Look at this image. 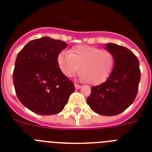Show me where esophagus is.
Here are the masks:
<instances>
[{
  "label": "esophagus",
  "instance_id": "1",
  "mask_svg": "<svg viewBox=\"0 0 152 152\" xmlns=\"http://www.w3.org/2000/svg\"><path fill=\"white\" fill-rule=\"evenodd\" d=\"M75 88H76V90H79L81 88V86L80 85H78V84H75Z\"/></svg>",
  "mask_w": 152,
  "mask_h": 152
}]
</instances>
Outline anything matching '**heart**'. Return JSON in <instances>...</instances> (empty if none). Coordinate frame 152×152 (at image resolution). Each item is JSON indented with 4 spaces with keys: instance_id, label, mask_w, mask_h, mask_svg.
<instances>
[{
    "instance_id": "obj_1",
    "label": "heart",
    "mask_w": 152,
    "mask_h": 152,
    "mask_svg": "<svg viewBox=\"0 0 152 152\" xmlns=\"http://www.w3.org/2000/svg\"><path fill=\"white\" fill-rule=\"evenodd\" d=\"M61 71L67 77H72L80 71V80L91 84L104 82L111 73L114 58L111 52L90 45L74 47L70 53L63 52L58 56Z\"/></svg>"
}]
</instances>
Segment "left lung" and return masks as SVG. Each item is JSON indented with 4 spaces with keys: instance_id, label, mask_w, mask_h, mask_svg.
Here are the masks:
<instances>
[{
    "instance_id": "8db88e82",
    "label": "left lung",
    "mask_w": 152,
    "mask_h": 152,
    "mask_svg": "<svg viewBox=\"0 0 152 152\" xmlns=\"http://www.w3.org/2000/svg\"><path fill=\"white\" fill-rule=\"evenodd\" d=\"M105 48L113 54L114 66L105 82L91 87L86 99L93 111L103 116H114L132 104L141 79L139 62L133 52L125 47L107 43Z\"/></svg>"
}]
</instances>
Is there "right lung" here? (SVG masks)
Instances as JSON below:
<instances>
[{
    "mask_svg": "<svg viewBox=\"0 0 152 152\" xmlns=\"http://www.w3.org/2000/svg\"><path fill=\"white\" fill-rule=\"evenodd\" d=\"M67 45L42 37L29 42L18 54L13 72L15 92L19 101L34 113H60L75 90L58 67V55Z\"/></svg>",
    "mask_w": 152,
    "mask_h": 152,
    "instance_id": "add662e5",
    "label": "right lung"
}]
</instances>
